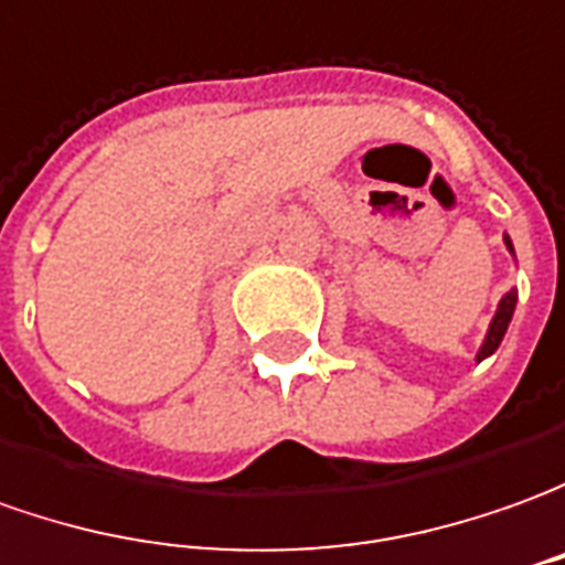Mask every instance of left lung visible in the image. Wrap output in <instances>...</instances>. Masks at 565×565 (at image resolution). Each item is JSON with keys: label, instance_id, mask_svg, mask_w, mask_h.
<instances>
[{"label": "left lung", "instance_id": "1", "mask_svg": "<svg viewBox=\"0 0 565 565\" xmlns=\"http://www.w3.org/2000/svg\"><path fill=\"white\" fill-rule=\"evenodd\" d=\"M504 244H508V250L513 253V244H510V237H504ZM513 309H516V294L510 290V294H504V299H501L498 312H494L492 328H489V333H486V343H482V349H479L476 362H482L486 355H492L494 349L501 347V340H504V333H508L510 318H513Z\"/></svg>", "mask_w": 565, "mask_h": 565}]
</instances>
